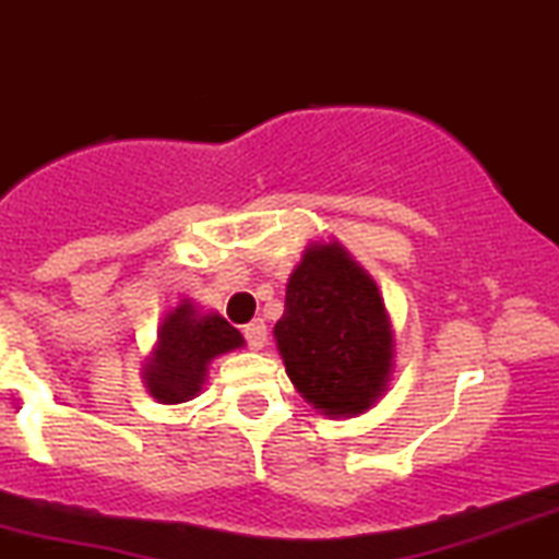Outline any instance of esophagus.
I'll list each match as a JSON object with an SVG mask.
<instances>
[{
  "label": "esophagus",
  "instance_id": "1",
  "mask_svg": "<svg viewBox=\"0 0 559 559\" xmlns=\"http://www.w3.org/2000/svg\"><path fill=\"white\" fill-rule=\"evenodd\" d=\"M242 336H245V342H248V347H253V350H262L264 344H267V325H264L262 320H253L250 325L242 328Z\"/></svg>",
  "mask_w": 559,
  "mask_h": 559
}]
</instances>
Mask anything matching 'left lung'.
<instances>
[{"label": "left lung", "mask_w": 559, "mask_h": 559, "mask_svg": "<svg viewBox=\"0 0 559 559\" xmlns=\"http://www.w3.org/2000/svg\"><path fill=\"white\" fill-rule=\"evenodd\" d=\"M273 333L295 389L325 416L364 414L385 391L394 333L383 297L338 242L306 248Z\"/></svg>", "instance_id": "1"}]
</instances>
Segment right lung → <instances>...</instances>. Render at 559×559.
Returning a JSON list of instances; mask_svg holds the SVG:
<instances>
[{
	"label": "right lung",
	"mask_w": 559,
	"mask_h": 559,
	"mask_svg": "<svg viewBox=\"0 0 559 559\" xmlns=\"http://www.w3.org/2000/svg\"><path fill=\"white\" fill-rule=\"evenodd\" d=\"M242 344V333L221 314H201L190 300H181L156 333V347L143 367L145 389L156 403H187L198 397L212 358Z\"/></svg>",
	"instance_id": "obj_1"
}]
</instances>
